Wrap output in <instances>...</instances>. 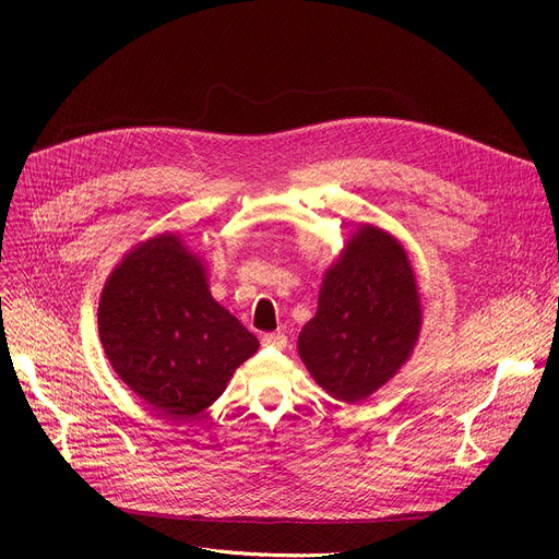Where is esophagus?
Returning <instances> with one entry per match:
<instances>
[{
	"label": "esophagus",
	"instance_id": "obj_1",
	"mask_svg": "<svg viewBox=\"0 0 559 559\" xmlns=\"http://www.w3.org/2000/svg\"><path fill=\"white\" fill-rule=\"evenodd\" d=\"M262 344L264 346H272V348H285L287 346V337H285V333H267V335H262Z\"/></svg>",
	"mask_w": 559,
	"mask_h": 559
}]
</instances>
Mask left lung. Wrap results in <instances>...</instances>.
Wrapping results in <instances>:
<instances>
[{"mask_svg": "<svg viewBox=\"0 0 559 559\" xmlns=\"http://www.w3.org/2000/svg\"><path fill=\"white\" fill-rule=\"evenodd\" d=\"M419 326L421 304L403 247L362 226L324 276L299 356L331 396L362 401L413 354Z\"/></svg>", "mask_w": 559, "mask_h": 559, "instance_id": "1", "label": "left lung"}]
</instances>
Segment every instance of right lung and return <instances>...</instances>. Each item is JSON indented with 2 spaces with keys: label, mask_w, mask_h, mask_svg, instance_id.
<instances>
[{
  "label": "right lung",
  "mask_w": 559,
  "mask_h": 559,
  "mask_svg": "<svg viewBox=\"0 0 559 559\" xmlns=\"http://www.w3.org/2000/svg\"><path fill=\"white\" fill-rule=\"evenodd\" d=\"M99 337L117 376L169 419L199 415L219 399L260 346L211 297L201 260L171 233L142 242L112 272Z\"/></svg>",
  "instance_id": "obj_1"
}]
</instances>
